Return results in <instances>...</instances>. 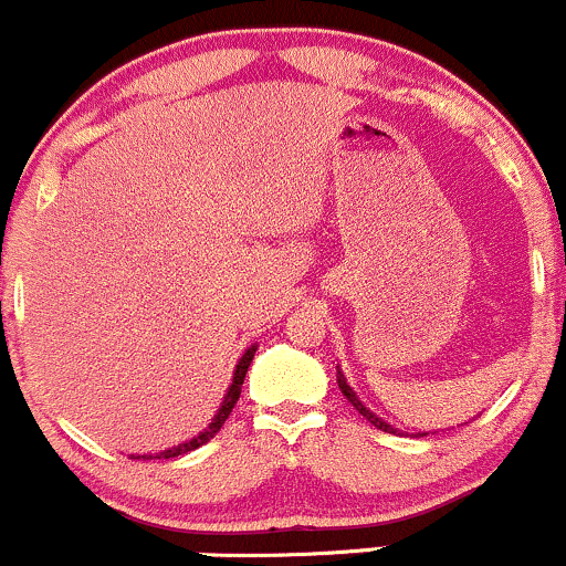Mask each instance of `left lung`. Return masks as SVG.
Here are the masks:
<instances>
[{"instance_id": "1", "label": "left lung", "mask_w": 566, "mask_h": 566, "mask_svg": "<svg viewBox=\"0 0 566 566\" xmlns=\"http://www.w3.org/2000/svg\"><path fill=\"white\" fill-rule=\"evenodd\" d=\"M337 382H339V391H343V397H345V399H348V402H350V405H354V407H356V410H358V412H361V416H364V418H367V421H369V423H373V427H378V429H382V431H397V429H394V427H388V423H386V421H382V418H378V416H375V412H373V410H367V407H364V405H361V399H358V397H356V391H354V388H350V386H348V380H345V375H343V373H339V369H337Z\"/></svg>"}]
</instances>
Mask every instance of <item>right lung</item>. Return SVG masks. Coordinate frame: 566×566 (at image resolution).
Returning <instances> with one entry per match:
<instances>
[{
	"label": "right lung",
	"mask_w": 566,
	"mask_h": 566,
	"mask_svg": "<svg viewBox=\"0 0 566 566\" xmlns=\"http://www.w3.org/2000/svg\"><path fill=\"white\" fill-rule=\"evenodd\" d=\"M253 354H256V345H251V348H248L245 354H242L240 361H237V369H234L232 386H229L227 397H223L221 407H218V412H216V416H212V421H210V427H208V429L199 431V434L193 437V440H186V442H180V446L169 448V451H161V453H143V455H135V459H143V461H145V459H175V455H184V453H188V451H193V448H199V446H205V442H210L212 437H216L218 431H221L223 421H227L229 412L234 410L237 399H240L242 380H245V373H248V367H251Z\"/></svg>",
	"instance_id": "add662e5"
}]
</instances>
